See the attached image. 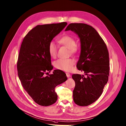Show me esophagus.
<instances>
[{
	"label": "esophagus",
	"instance_id": "esophagus-1",
	"mask_svg": "<svg viewBox=\"0 0 126 126\" xmlns=\"http://www.w3.org/2000/svg\"><path fill=\"white\" fill-rule=\"evenodd\" d=\"M66 76H67V77H70L71 76L70 74L69 73H66Z\"/></svg>",
	"mask_w": 126,
	"mask_h": 126
}]
</instances>
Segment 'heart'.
I'll return each instance as SVG.
<instances>
[{"label":"heart","mask_w":126,"mask_h":126,"mask_svg":"<svg viewBox=\"0 0 126 126\" xmlns=\"http://www.w3.org/2000/svg\"><path fill=\"white\" fill-rule=\"evenodd\" d=\"M58 42L69 48L71 54L76 53L79 49V46L76 44L75 39L69 35H64L58 39ZM57 51V45L53 41H51L48 45V52L50 56L54 58L56 55ZM75 63V61L72 58L59 59L55 62L54 66L59 70L68 72L73 69V66Z\"/></svg>","instance_id":"1"}]
</instances>
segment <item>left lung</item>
Segmentation results:
<instances>
[{
    "instance_id": "obj_1",
    "label": "left lung",
    "mask_w": 126,
    "mask_h": 126,
    "mask_svg": "<svg viewBox=\"0 0 126 126\" xmlns=\"http://www.w3.org/2000/svg\"><path fill=\"white\" fill-rule=\"evenodd\" d=\"M78 35L81 51L77 63L83 75L73 74L75 82L73 92L76 104L87 106L97 100L102 94L109 75V53L105 42L92 26L84 23H71L65 31Z\"/></svg>"
}]
</instances>
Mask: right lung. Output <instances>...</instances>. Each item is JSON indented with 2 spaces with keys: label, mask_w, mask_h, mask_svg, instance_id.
I'll return each instance as SVG.
<instances>
[{
  "label": "right lung",
  "mask_w": 126,
  "mask_h": 126,
  "mask_svg": "<svg viewBox=\"0 0 126 126\" xmlns=\"http://www.w3.org/2000/svg\"><path fill=\"white\" fill-rule=\"evenodd\" d=\"M66 25V22H62L37 25L28 32L21 44L17 62L18 77L24 90L41 106H48L56 102L55 87L68 79L65 73L60 70L45 75L53 69L49 44Z\"/></svg>",
  "instance_id": "right-lung-1"
}]
</instances>
